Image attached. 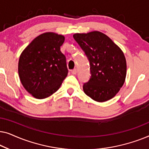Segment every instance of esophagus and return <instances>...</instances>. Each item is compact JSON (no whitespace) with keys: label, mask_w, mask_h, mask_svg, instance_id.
<instances>
[{"label":"esophagus","mask_w":149,"mask_h":149,"mask_svg":"<svg viewBox=\"0 0 149 149\" xmlns=\"http://www.w3.org/2000/svg\"><path fill=\"white\" fill-rule=\"evenodd\" d=\"M77 72V68H74V69H73V70H71V73H72V74H76Z\"/></svg>","instance_id":"obj_1"}]
</instances>
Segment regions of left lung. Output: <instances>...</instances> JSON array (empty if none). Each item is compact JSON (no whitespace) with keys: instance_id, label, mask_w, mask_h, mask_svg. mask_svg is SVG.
<instances>
[{"instance_id":"1","label":"left lung","mask_w":149,"mask_h":149,"mask_svg":"<svg viewBox=\"0 0 149 149\" xmlns=\"http://www.w3.org/2000/svg\"><path fill=\"white\" fill-rule=\"evenodd\" d=\"M73 37L85 52L90 66L91 77L83 87L85 93L100 102L113 98L125 80L127 65L123 52L99 31L77 33Z\"/></svg>"}]
</instances>
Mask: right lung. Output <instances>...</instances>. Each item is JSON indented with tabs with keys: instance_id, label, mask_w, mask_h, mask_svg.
<instances>
[{
	"instance_id": "1",
	"label": "right lung",
	"mask_w": 149,
	"mask_h": 149,
	"mask_svg": "<svg viewBox=\"0 0 149 149\" xmlns=\"http://www.w3.org/2000/svg\"><path fill=\"white\" fill-rule=\"evenodd\" d=\"M64 36L45 32L36 37L19 57L18 73L26 90L44 99L58 91L68 74L66 57L60 47Z\"/></svg>"
}]
</instances>
